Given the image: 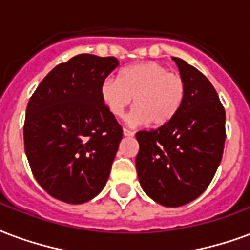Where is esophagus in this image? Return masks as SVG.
<instances>
[{"label":"esophagus","instance_id":"esophagus-1","mask_svg":"<svg viewBox=\"0 0 250 250\" xmlns=\"http://www.w3.org/2000/svg\"><path fill=\"white\" fill-rule=\"evenodd\" d=\"M123 135H125V136H127V138H131V136H134V132H132V131H130V130H123Z\"/></svg>","mask_w":250,"mask_h":250}]
</instances>
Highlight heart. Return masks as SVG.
Returning <instances> with one entry per match:
<instances>
[{"label":"heart","mask_w":250,"mask_h":250,"mask_svg":"<svg viewBox=\"0 0 250 250\" xmlns=\"http://www.w3.org/2000/svg\"><path fill=\"white\" fill-rule=\"evenodd\" d=\"M99 97L115 118L125 115L134 98L135 108L127 118L132 127L149 122L153 125H164L180 110L186 98V83L163 64L143 62L123 68L118 79L107 77L101 83Z\"/></svg>","instance_id":"heart-1"}]
</instances>
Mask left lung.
I'll return each mask as SVG.
<instances>
[{
  "label": "left lung",
  "instance_id": "obj_1",
  "mask_svg": "<svg viewBox=\"0 0 250 250\" xmlns=\"http://www.w3.org/2000/svg\"><path fill=\"white\" fill-rule=\"evenodd\" d=\"M172 59L186 83V98L169 123L136 134V172L143 191L153 201L182 207L207 189L219 168L225 110L205 75L183 59Z\"/></svg>",
  "mask_w": 250,
  "mask_h": 250
}]
</instances>
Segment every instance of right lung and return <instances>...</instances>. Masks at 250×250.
Returning a JSON list of instances; mask_svg holds the SVG:
<instances>
[{"instance_id": "1", "label": "right lung", "mask_w": 250, "mask_h": 250, "mask_svg": "<svg viewBox=\"0 0 250 250\" xmlns=\"http://www.w3.org/2000/svg\"><path fill=\"white\" fill-rule=\"evenodd\" d=\"M118 66L114 57L75 55L55 66L29 101L25 152L38 184L58 200L82 204L106 186L123 134L99 87Z\"/></svg>"}]
</instances>
